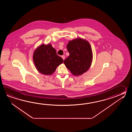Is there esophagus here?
Returning <instances> with one entry per match:
<instances>
[{
	"label": "esophagus",
	"mask_w": 132,
	"mask_h": 132,
	"mask_svg": "<svg viewBox=\"0 0 132 132\" xmlns=\"http://www.w3.org/2000/svg\"><path fill=\"white\" fill-rule=\"evenodd\" d=\"M61 57H62V59H63V60H64V59H65V56H64V55H63V56H61Z\"/></svg>",
	"instance_id": "obj_1"
}]
</instances>
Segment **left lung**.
Segmentation results:
<instances>
[{
  "label": "left lung",
  "mask_w": 132,
  "mask_h": 132,
  "mask_svg": "<svg viewBox=\"0 0 132 132\" xmlns=\"http://www.w3.org/2000/svg\"><path fill=\"white\" fill-rule=\"evenodd\" d=\"M67 50L69 56L64 60L66 67L75 76H80L89 69L93 60V53L90 43L79 38L70 41Z\"/></svg>",
  "instance_id": "1"
}]
</instances>
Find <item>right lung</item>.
I'll use <instances>...</instances> for the list:
<instances>
[{
    "label": "right lung",
    "mask_w": 132,
    "mask_h": 132,
    "mask_svg": "<svg viewBox=\"0 0 132 132\" xmlns=\"http://www.w3.org/2000/svg\"><path fill=\"white\" fill-rule=\"evenodd\" d=\"M33 59L37 70L46 75L53 73L56 67L64 61L50 44H42L37 48L34 52Z\"/></svg>",
    "instance_id": "right-lung-1"
}]
</instances>
